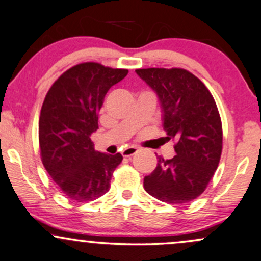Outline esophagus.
Returning <instances> with one entry per match:
<instances>
[{"instance_id": "1", "label": "esophagus", "mask_w": 261, "mask_h": 261, "mask_svg": "<svg viewBox=\"0 0 261 261\" xmlns=\"http://www.w3.org/2000/svg\"><path fill=\"white\" fill-rule=\"evenodd\" d=\"M138 151V149L136 147H127L125 148V149L121 151V154H123L124 158H128V156H133V155H135Z\"/></svg>"}]
</instances>
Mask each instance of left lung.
Here are the masks:
<instances>
[{"label": "left lung", "instance_id": "1", "mask_svg": "<svg viewBox=\"0 0 261 261\" xmlns=\"http://www.w3.org/2000/svg\"><path fill=\"white\" fill-rule=\"evenodd\" d=\"M136 73L159 98L164 143L176 141V155L170 160L159 156L155 170L144 177V189L163 202H190L206 189L222 155L216 101L202 82L183 68H141Z\"/></svg>", "mask_w": 261, "mask_h": 261}]
</instances>
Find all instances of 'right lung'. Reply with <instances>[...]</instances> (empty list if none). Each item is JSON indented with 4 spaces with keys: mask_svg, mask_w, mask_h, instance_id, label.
<instances>
[{
    "mask_svg": "<svg viewBox=\"0 0 261 261\" xmlns=\"http://www.w3.org/2000/svg\"><path fill=\"white\" fill-rule=\"evenodd\" d=\"M127 72L96 62L75 65L58 78L44 98L38 127L42 163L68 199L88 202L110 190L123 156L96 151L90 136L98 128L107 91Z\"/></svg>",
    "mask_w": 261,
    "mask_h": 261,
    "instance_id": "right-lung-1",
    "label": "right lung"
}]
</instances>
